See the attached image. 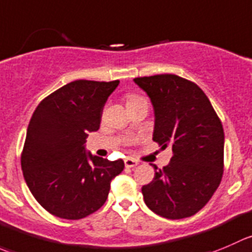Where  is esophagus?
<instances>
[{
  "label": "esophagus",
  "mask_w": 252,
  "mask_h": 252,
  "mask_svg": "<svg viewBox=\"0 0 252 252\" xmlns=\"http://www.w3.org/2000/svg\"><path fill=\"white\" fill-rule=\"evenodd\" d=\"M124 163H126V167H135L139 162L134 160L133 158H124Z\"/></svg>",
  "instance_id": "34e87169"
}]
</instances>
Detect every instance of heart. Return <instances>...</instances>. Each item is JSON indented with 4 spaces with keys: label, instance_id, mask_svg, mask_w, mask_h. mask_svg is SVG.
I'll list each match as a JSON object with an SVG mask.
<instances>
[{
    "label": "heart",
    "instance_id": "1",
    "mask_svg": "<svg viewBox=\"0 0 252 252\" xmlns=\"http://www.w3.org/2000/svg\"><path fill=\"white\" fill-rule=\"evenodd\" d=\"M144 97L140 96V94H126V104H130V103H134V102L139 101V99H143Z\"/></svg>",
    "mask_w": 252,
    "mask_h": 252
}]
</instances>
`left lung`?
Listing matches in <instances>:
<instances>
[{
  "label": "left lung",
  "instance_id": "1",
  "mask_svg": "<svg viewBox=\"0 0 252 252\" xmlns=\"http://www.w3.org/2000/svg\"><path fill=\"white\" fill-rule=\"evenodd\" d=\"M153 102V140L172 149L170 163L143 186L144 201L167 219L192 217L209 202L224 172V130L211 101L194 82L173 74L135 77ZM156 170V167H155Z\"/></svg>",
  "mask_w": 252,
  "mask_h": 252
}]
</instances>
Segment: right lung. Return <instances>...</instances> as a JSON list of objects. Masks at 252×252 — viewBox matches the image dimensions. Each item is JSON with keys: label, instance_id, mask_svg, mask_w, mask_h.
Instances as JSON below:
<instances>
[{"label": "right lung", "instance_id": "right-lung-1", "mask_svg": "<svg viewBox=\"0 0 252 252\" xmlns=\"http://www.w3.org/2000/svg\"><path fill=\"white\" fill-rule=\"evenodd\" d=\"M118 84L76 80L46 96L32 116L22 170L34 198L53 216L77 220L97 212L123 171V160L87 155L84 146Z\"/></svg>", "mask_w": 252, "mask_h": 252}]
</instances>
